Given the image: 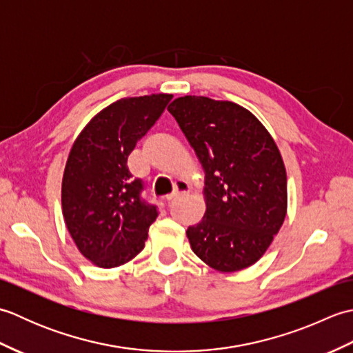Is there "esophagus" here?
I'll return each mask as SVG.
<instances>
[{"mask_svg":"<svg viewBox=\"0 0 353 353\" xmlns=\"http://www.w3.org/2000/svg\"><path fill=\"white\" fill-rule=\"evenodd\" d=\"M190 191H191L190 183H186L185 181H177L174 185V191H172V194H168V196L165 197V200L172 201L176 197L183 196V194H188Z\"/></svg>","mask_w":353,"mask_h":353,"instance_id":"34e87169","label":"esophagus"}]
</instances>
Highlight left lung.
<instances>
[{"label": "left lung", "instance_id": "1", "mask_svg": "<svg viewBox=\"0 0 353 353\" xmlns=\"http://www.w3.org/2000/svg\"><path fill=\"white\" fill-rule=\"evenodd\" d=\"M168 112L205 171L206 212L186 230L192 252L223 273L253 265L287 215V171L274 139L232 101L185 95Z\"/></svg>", "mask_w": 353, "mask_h": 353}]
</instances>
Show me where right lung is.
<instances>
[{"instance_id": "right-lung-1", "label": "right lung", "mask_w": 353, "mask_h": 353, "mask_svg": "<svg viewBox=\"0 0 353 353\" xmlns=\"http://www.w3.org/2000/svg\"><path fill=\"white\" fill-rule=\"evenodd\" d=\"M171 99L152 94L118 100L74 141L62 179V211L77 249L97 267H119L144 249L157 209L141 199L144 185L132 177L127 157Z\"/></svg>"}]
</instances>
